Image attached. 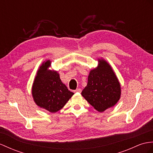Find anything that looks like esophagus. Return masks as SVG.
I'll list each match as a JSON object with an SVG mask.
<instances>
[{
	"label": "esophagus",
	"mask_w": 153,
	"mask_h": 153,
	"mask_svg": "<svg viewBox=\"0 0 153 153\" xmlns=\"http://www.w3.org/2000/svg\"><path fill=\"white\" fill-rule=\"evenodd\" d=\"M81 91H82V89L80 88H77L74 91V92H79V93H81Z\"/></svg>",
	"instance_id": "1"
}]
</instances>
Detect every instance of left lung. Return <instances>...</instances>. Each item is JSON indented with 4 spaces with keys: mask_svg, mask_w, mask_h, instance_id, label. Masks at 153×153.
Masks as SVG:
<instances>
[{
    "mask_svg": "<svg viewBox=\"0 0 153 153\" xmlns=\"http://www.w3.org/2000/svg\"><path fill=\"white\" fill-rule=\"evenodd\" d=\"M97 68L91 70L88 84L82 95L99 111H104L114 106L120 99L121 86L110 65L99 59Z\"/></svg>",
    "mask_w": 153,
    "mask_h": 153,
    "instance_id": "left-lung-1",
    "label": "left lung"
}]
</instances>
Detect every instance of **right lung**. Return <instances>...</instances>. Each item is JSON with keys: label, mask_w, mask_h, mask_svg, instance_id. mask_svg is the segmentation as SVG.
Listing matches in <instances>:
<instances>
[{"label": "right lung", "mask_w": 153, "mask_h": 153, "mask_svg": "<svg viewBox=\"0 0 153 153\" xmlns=\"http://www.w3.org/2000/svg\"><path fill=\"white\" fill-rule=\"evenodd\" d=\"M50 60L40 67L32 86V96L36 105L52 113L61 110L74 94L62 82L59 74L48 70Z\"/></svg>", "instance_id": "right-lung-1"}]
</instances>
